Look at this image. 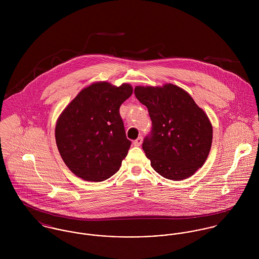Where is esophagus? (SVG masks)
Returning a JSON list of instances; mask_svg holds the SVG:
<instances>
[{
  "label": "esophagus",
  "instance_id": "1",
  "mask_svg": "<svg viewBox=\"0 0 259 259\" xmlns=\"http://www.w3.org/2000/svg\"><path fill=\"white\" fill-rule=\"evenodd\" d=\"M142 143H143V138H142V137H139V138L134 142V145H135L136 147H140V146L142 145Z\"/></svg>",
  "mask_w": 259,
  "mask_h": 259
}]
</instances>
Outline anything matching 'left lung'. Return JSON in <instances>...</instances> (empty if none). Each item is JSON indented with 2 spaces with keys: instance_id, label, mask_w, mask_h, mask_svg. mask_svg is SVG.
<instances>
[{
  "instance_id": "left-lung-1",
  "label": "left lung",
  "mask_w": 259,
  "mask_h": 259,
  "mask_svg": "<svg viewBox=\"0 0 259 259\" xmlns=\"http://www.w3.org/2000/svg\"><path fill=\"white\" fill-rule=\"evenodd\" d=\"M135 95L148 108L152 122L143 143L152 168L171 181L191 177L205 162L212 144V125L206 113L172 83L138 85Z\"/></svg>"
}]
</instances>
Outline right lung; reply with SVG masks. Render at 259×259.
Listing matches in <instances>:
<instances>
[{
    "instance_id": "1",
    "label": "right lung",
    "mask_w": 259,
    "mask_h": 259,
    "mask_svg": "<svg viewBox=\"0 0 259 259\" xmlns=\"http://www.w3.org/2000/svg\"><path fill=\"white\" fill-rule=\"evenodd\" d=\"M133 94L128 83L99 81L81 90L58 118L60 154L76 177L89 182L110 179L131 148L119 107Z\"/></svg>"
}]
</instances>
